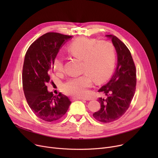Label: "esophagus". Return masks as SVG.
<instances>
[{
	"label": "esophagus",
	"instance_id": "34e87169",
	"mask_svg": "<svg viewBox=\"0 0 158 158\" xmlns=\"http://www.w3.org/2000/svg\"><path fill=\"white\" fill-rule=\"evenodd\" d=\"M72 99H73V100H86L85 98H81V97H73V98H72Z\"/></svg>",
	"mask_w": 158,
	"mask_h": 158
}]
</instances>
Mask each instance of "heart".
<instances>
[{
	"instance_id": "b5f03b06",
	"label": "heart",
	"mask_w": 158,
	"mask_h": 158,
	"mask_svg": "<svg viewBox=\"0 0 158 158\" xmlns=\"http://www.w3.org/2000/svg\"><path fill=\"white\" fill-rule=\"evenodd\" d=\"M69 53L82 60V76L70 79L63 85L66 94L76 97H85L92 86V78L95 82H102L108 77L115 63L114 48L107 41H97L95 39L80 37L73 41L67 48ZM54 70L61 73L64 69V61L56 57L53 63Z\"/></svg>"
}]
</instances>
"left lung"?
Wrapping results in <instances>:
<instances>
[{"mask_svg": "<svg viewBox=\"0 0 158 158\" xmlns=\"http://www.w3.org/2000/svg\"><path fill=\"white\" fill-rule=\"evenodd\" d=\"M110 38L117 54V65L111 79L98 89L106 98H99L101 109L93 114L94 117L104 123L118 120L129 108L134 97L136 84V67L128 48L113 35Z\"/></svg>", "mask_w": 158, "mask_h": 158, "instance_id": "1", "label": "left lung"}]
</instances>
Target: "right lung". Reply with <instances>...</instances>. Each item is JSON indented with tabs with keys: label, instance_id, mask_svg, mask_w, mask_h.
<instances>
[{
	"label": "right lung",
	"instance_id": "right-lung-1",
	"mask_svg": "<svg viewBox=\"0 0 158 158\" xmlns=\"http://www.w3.org/2000/svg\"><path fill=\"white\" fill-rule=\"evenodd\" d=\"M72 38L56 32H48L33 42L25 56L22 83L27 102L38 118L47 122L61 118L71 104L66 95H54L47 90L49 74L62 46Z\"/></svg>",
	"mask_w": 158,
	"mask_h": 158
}]
</instances>
